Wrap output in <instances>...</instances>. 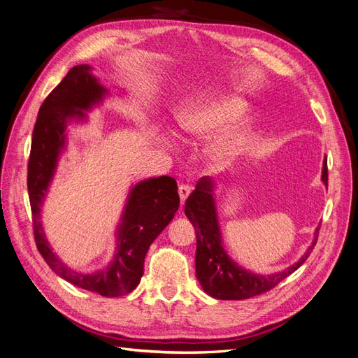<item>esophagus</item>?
<instances>
[{"label":"esophagus","instance_id":"1","mask_svg":"<svg viewBox=\"0 0 358 358\" xmlns=\"http://www.w3.org/2000/svg\"><path fill=\"white\" fill-rule=\"evenodd\" d=\"M190 192H192V190H190V186H187V184H180V186H178V194H180L181 203L186 202V199L189 197Z\"/></svg>","mask_w":358,"mask_h":358}]
</instances>
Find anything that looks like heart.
<instances>
[{"instance_id": "obj_1", "label": "heart", "mask_w": 358, "mask_h": 358, "mask_svg": "<svg viewBox=\"0 0 358 358\" xmlns=\"http://www.w3.org/2000/svg\"><path fill=\"white\" fill-rule=\"evenodd\" d=\"M245 115V104L239 97L230 94H206L192 101L178 119L182 131L192 138H210L226 132L241 121ZM246 136L239 129L224 134L213 149L217 162L226 165L241 153Z\"/></svg>"}]
</instances>
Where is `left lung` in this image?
<instances>
[{
	"instance_id": "1",
	"label": "left lung",
	"mask_w": 358,
	"mask_h": 358,
	"mask_svg": "<svg viewBox=\"0 0 358 358\" xmlns=\"http://www.w3.org/2000/svg\"><path fill=\"white\" fill-rule=\"evenodd\" d=\"M322 181L327 187V162L323 161ZM184 213L196 229V277L205 292L217 299H248L275 287L307 261L319 237V227L307 252L283 271L261 275L236 264L222 248L214 199V180L205 176L187 197Z\"/></svg>"
}]
</instances>
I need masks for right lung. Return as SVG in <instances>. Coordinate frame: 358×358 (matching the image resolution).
<instances>
[{
  "label": "right lung",
  "mask_w": 358,
  "mask_h": 358,
  "mask_svg": "<svg viewBox=\"0 0 358 358\" xmlns=\"http://www.w3.org/2000/svg\"><path fill=\"white\" fill-rule=\"evenodd\" d=\"M108 94L88 64H78L52 90L38 112L28 164V193L35 243L48 267L69 283L101 296H122L134 290L143 275L144 257L152 242L168 226L180 206L177 181L162 176L140 181L131 189L116 230V254L108 267L81 274L56 257L47 242L39 217L48 186L56 172L59 155L66 145V127L83 121Z\"/></svg>",
  "instance_id": "obj_1"
}]
</instances>
